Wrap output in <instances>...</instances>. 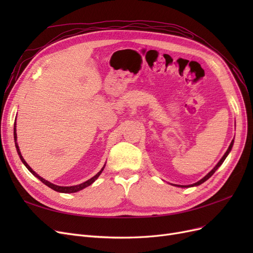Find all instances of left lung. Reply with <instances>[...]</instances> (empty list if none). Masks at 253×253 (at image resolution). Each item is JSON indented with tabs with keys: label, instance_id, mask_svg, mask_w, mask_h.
<instances>
[{
	"label": "left lung",
	"instance_id": "obj_1",
	"mask_svg": "<svg viewBox=\"0 0 253 253\" xmlns=\"http://www.w3.org/2000/svg\"><path fill=\"white\" fill-rule=\"evenodd\" d=\"M233 142H234V140H232L231 141V143H230V145H229V148H228V150L226 151V153H225V154H224V156L223 157H221V159L219 160V162H218V164L215 166V167H214L213 168V169L208 173V174H207L206 176H205V177L204 178H202L201 180H198L197 182H195V183H193V185H189V186H177V185H174V186H177V187H181V188H188V187H194V186H200V185H202V183L203 182H205L207 179H209L210 177H211V176L214 174V172H215L217 169H218V168L221 166V164H223L224 163V160L226 159V157L228 156V154H229V153H230V151H231V149H232V147H233Z\"/></svg>",
	"mask_w": 253,
	"mask_h": 253
}]
</instances>
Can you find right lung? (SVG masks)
<instances>
[{
    "mask_svg": "<svg viewBox=\"0 0 253 253\" xmlns=\"http://www.w3.org/2000/svg\"><path fill=\"white\" fill-rule=\"evenodd\" d=\"M13 138H14V143H16V148H17V152H18V154H19V156H20V158H21V160H22V163L25 165V167L27 168V169L29 170V172L32 173L33 175H35L37 178H39L44 185H46L47 187H49L50 189H52V190H55V191H57V192H61V193H75V192H78V191H80V190H82V189H84V188H86V187H88V186H90L91 183H93L98 177H99V175L101 174V172L103 171V169H104V167L102 168L101 169V171H99L94 177H91L90 179H88V180H86L85 182H82V183H80V185H77V186H71V187H61V186H57V185H53V183H51V182H49V181H47V180H45L44 178H42L41 176H39L38 175L32 168H30L28 165H27V163L25 162V159L23 158V156L21 155V152H20V149H19V145H18V142H17V131H16V124H14V127H13Z\"/></svg>",
    "mask_w": 253,
    "mask_h": 253,
    "instance_id": "1",
    "label": "right lung"
}]
</instances>
